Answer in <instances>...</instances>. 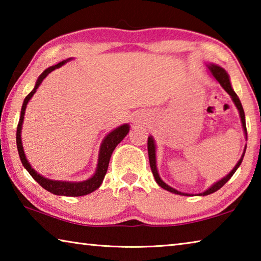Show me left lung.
Segmentation results:
<instances>
[{"instance_id":"8db88e82","label":"left lung","mask_w":261,"mask_h":261,"mask_svg":"<svg viewBox=\"0 0 261 261\" xmlns=\"http://www.w3.org/2000/svg\"><path fill=\"white\" fill-rule=\"evenodd\" d=\"M206 67L208 68L210 70V73L211 76L213 77L216 82H218L224 91L227 92V93L230 95V98L232 100V102L235 103L236 108L238 110V113H240V117H241V122H242V126H243V131H244V135H245V139L247 140V132H246V124H245V114H244V110H243L242 107V103H241V100L238 98L237 94L235 93V91H233V88L231 87V83H230V78H229V74L227 73L226 70L223 68L219 67V65L213 64V63H210V64H206ZM147 149H148V159H149V166H151V170L153 173L154 178H155V182L159 184V187H161L162 189L167 190V191H169L171 193H175V194H179V196H194V194H190V193H184V192H180L178 190H176L174 188H171L170 185H168L167 183L163 182L161 179L160 175L158 173V167H156V147H155V140H154L153 136H149L148 137V140H147ZM246 151V145L244 147V151H243V154L240 160L236 163V166L232 168V170L229 173L227 176H224L223 178H221L218 182H215L212 187H210L207 190H205L204 192L201 193H198L197 196H207V194H211L215 191H218L219 189H221L223 187L224 184H226L229 179L231 178V176L235 174V171L238 169V167L241 166V163L243 161V158H244V154Z\"/></svg>"}]
</instances>
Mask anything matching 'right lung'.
Instances as JSON below:
<instances>
[{"mask_svg": "<svg viewBox=\"0 0 261 261\" xmlns=\"http://www.w3.org/2000/svg\"><path fill=\"white\" fill-rule=\"evenodd\" d=\"M71 60L72 59L70 57V59L62 61V62H60V63H57L56 65H53V67L47 68L45 71H43L40 76H39L37 83H35L34 88L30 92V94L24 99L23 106H21L20 117H19L18 126H17L16 141H17V149H18L20 161H21V163H23L24 168L29 171V174L32 176V177L37 180V182L40 184L43 189H46L47 191H49L50 193L56 194V196L81 197V196H85V194L95 191V190L99 189L100 185L102 184L106 173H107V169H108L110 156H112L113 151L116 148L117 145L120 144L123 139H124V137L127 134H129V130H130L129 124H122L118 127H116V129H114L113 131H110L109 134L105 137L102 143H101V145H100L98 165H96V169L94 171V174L92 175L90 178L82 180V182L54 180V179L43 177L42 175L37 173V171H35L32 168V166L30 165V162L28 161V159H26V155H25L23 143H21V129H23L24 115H25V110H26V107H28L29 101L34 95V93L37 92L39 86H40L41 83L43 82V79H45L48 74H49L51 71H54L55 69L61 68L62 65H64L67 62L71 61Z\"/></svg>", "mask_w": 261, "mask_h": 261, "instance_id": "right-lung-1", "label": "right lung"}]
</instances>
